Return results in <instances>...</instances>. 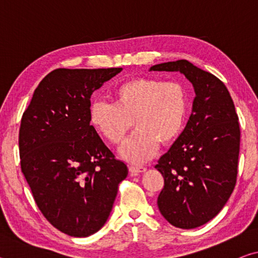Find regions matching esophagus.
Instances as JSON below:
<instances>
[{
    "mask_svg": "<svg viewBox=\"0 0 258 258\" xmlns=\"http://www.w3.org/2000/svg\"><path fill=\"white\" fill-rule=\"evenodd\" d=\"M147 168L143 167V166H130V172L132 175H138L139 173L146 172Z\"/></svg>",
    "mask_w": 258,
    "mask_h": 258,
    "instance_id": "obj_1",
    "label": "esophagus"
}]
</instances>
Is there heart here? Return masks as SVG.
Wrapping results in <instances>:
<instances>
[{"mask_svg": "<svg viewBox=\"0 0 258 258\" xmlns=\"http://www.w3.org/2000/svg\"><path fill=\"white\" fill-rule=\"evenodd\" d=\"M187 94L177 82L140 77L118 85L113 103L95 101L90 120L101 137L113 146L124 141L128 131L135 132L120 148V155L134 164L145 163L156 154L158 145L168 146L184 128Z\"/></svg>", "mask_w": 258, "mask_h": 258, "instance_id": "obj_1", "label": "heart"}]
</instances>
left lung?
Returning <instances> with one entry per match:
<instances>
[{
	"label": "left lung",
	"instance_id": "1",
	"mask_svg": "<svg viewBox=\"0 0 258 258\" xmlns=\"http://www.w3.org/2000/svg\"><path fill=\"white\" fill-rule=\"evenodd\" d=\"M154 72H180L196 98L185 128L155 167L164 177L158 208L180 229H195L215 217L235 186L240 127L224 83L187 60L155 64Z\"/></svg>",
	"mask_w": 258,
	"mask_h": 258
}]
</instances>
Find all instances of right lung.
Masks as SVG:
<instances>
[{
	"label": "right lung",
	"mask_w": 258,
	"mask_h": 258,
	"mask_svg": "<svg viewBox=\"0 0 258 258\" xmlns=\"http://www.w3.org/2000/svg\"><path fill=\"white\" fill-rule=\"evenodd\" d=\"M120 72L55 69L38 84L21 118V172L44 217L72 237L102 228L128 174L90 124L91 95Z\"/></svg>",
	"instance_id": "right-lung-1"
}]
</instances>
